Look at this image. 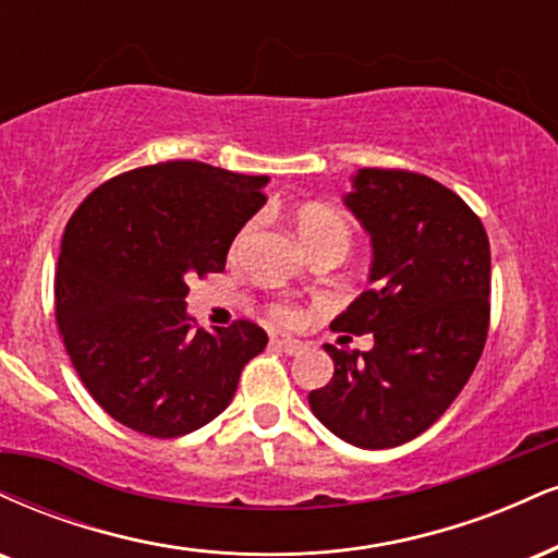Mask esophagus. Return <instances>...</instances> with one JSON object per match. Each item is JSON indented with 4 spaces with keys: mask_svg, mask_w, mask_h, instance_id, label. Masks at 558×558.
<instances>
[{
    "mask_svg": "<svg viewBox=\"0 0 558 558\" xmlns=\"http://www.w3.org/2000/svg\"><path fill=\"white\" fill-rule=\"evenodd\" d=\"M272 345L280 348V351L288 355H299L301 351H304V343H299V340H293V338H272Z\"/></svg>",
    "mask_w": 558,
    "mask_h": 558,
    "instance_id": "esophagus-1",
    "label": "esophagus"
}]
</instances>
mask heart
<instances>
[{"instance_id":"b5f03b06","label":"heart","mask_w":558,"mask_h":558,"mask_svg":"<svg viewBox=\"0 0 558 558\" xmlns=\"http://www.w3.org/2000/svg\"><path fill=\"white\" fill-rule=\"evenodd\" d=\"M293 226H296V233L301 239V244L306 246L308 254L317 252V250H325V246H338V250L348 252V246H351V223L345 220L343 213L332 210V207L327 205H304L299 207L296 215H293ZM254 223H246L244 228L239 231L236 241H233V250H239L241 244H244L246 236L252 233ZM272 317L286 322V325H291V322L299 319V308L286 304V301H278V304H272Z\"/></svg>"}]
</instances>
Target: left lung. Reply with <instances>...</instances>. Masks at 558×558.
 <instances>
[{
	"mask_svg": "<svg viewBox=\"0 0 558 558\" xmlns=\"http://www.w3.org/2000/svg\"><path fill=\"white\" fill-rule=\"evenodd\" d=\"M343 203L372 236V288L332 327L374 332V348L325 345L335 374L308 405L348 445L389 449L436 424L471 379L492 317V250L478 215L424 173L359 169Z\"/></svg>",
	"mask_w": 558,
	"mask_h": 558,
	"instance_id": "obj_1",
	"label": "left lung"
}]
</instances>
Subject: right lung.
Here are the masks:
<instances>
[{
    "label": "right lung",
    "mask_w": 558,
    "mask_h": 558,
    "mask_svg": "<svg viewBox=\"0 0 558 558\" xmlns=\"http://www.w3.org/2000/svg\"><path fill=\"white\" fill-rule=\"evenodd\" d=\"M267 177L199 160L119 173L72 213L53 304L64 348L93 400L132 432L173 439L210 424L241 368L265 351L250 319L205 332L186 314L192 278L223 272Z\"/></svg>",
    "instance_id": "obj_1"
}]
</instances>
